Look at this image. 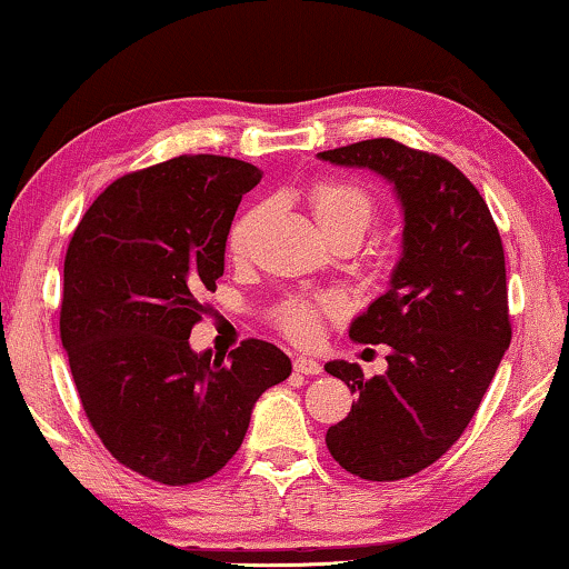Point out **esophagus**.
Wrapping results in <instances>:
<instances>
[{"label":"esophagus","mask_w":569,"mask_h":569,"mask_svg":"<svg viewBox=\"0 0 569 569\" xmlns=\"http://www.w3.org/2000/svg\"><path fill=\"white\" fill-rule=\"evenodd\" d=\"M292 368L298 373H302V376H319L321 371H323V366L319 363V360L316 358H306V356H300V358H295L292 360Z\"/></svg>","instance_id":"34e87169"}]
</instances>
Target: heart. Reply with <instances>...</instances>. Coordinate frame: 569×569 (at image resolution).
I'll return each instance as SVG.
<instances>
[{"instance_id":"b5f03b06","label":"heart","mask_w":569,"mask_h":569,"mask_svg":"<svg viewBox=\"0 0 569 569\" xmlns=\"http://www.w3.org/2000/svg\"><path fill=\"white\" fill-rule=\"evenodd\" d=\"M308 203L316 213V221L327 238L339 234H356L360 240L376 217V201L363 186L342 177H323L308 188ZM267 213V201L250 203L240 211V217L232 221L230 234H227V248L232 256H246L253 234ZM339 302L331 295H292L274 308V323L282 335L295 342H311L319 331L323 316H335Z\"/></svg>"}]
</instances>
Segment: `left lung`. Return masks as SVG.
I'll use <instances>...</instances> for the list:
<instances>
[{
	"mask_svg": "<svg viewBox=\"0 0 569 569\" xmlns=\"http://www.w3.org/2000/svg\"><path fill=\"white\" fill-rule=\"evenodd\" d=\"M319 157L381 174L405 211L389 290L350 327L360 345H389L387 373L323 366L356 395L327 431L331 457L366 481H400L462 437L510 348L505 248L483 196L437 153L371 138Z\"/></svg>",
	"mask_w": 569,
	"mask_h": 569,
	"instance_id": "8db88e82",
	"label": "left lung"
}]
</instances>
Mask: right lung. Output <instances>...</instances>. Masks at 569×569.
I'll return each mask as SVG.
<instances>
[{
  "mask_svg": "<svg viewBox=\"0 0 569 569\" xmlns=\"http://www.w3.org/2000/svg\"><path fill=\"white\" fill-rule=\"evenodd\" d=\"M258 180L248 161L186 153L114 180L72 232L59 311L72 381L101 445L157 483H198L224 468L258 397L292 371L263 339L227 358L188 342Z\"/></svg>",
  "mask_w": 569,
  "mask_h": 569,
  "instance_id": "1",
  "label": "right lung"
}]
</instances>
